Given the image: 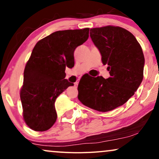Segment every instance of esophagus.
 Returning <instances> with one entry per match:
<instances>
[{
	"mask_svg": "<svg viewBox=\"0 0 159 159\" xmlns=\"http://www.w3.org/2000/svg\"><path fill=\"white\" fill-rule=\"evenodd\" d=\"M78 82H75V87H78Z\"/></svg>",
	"mask_w": 159,
	"mask_h": 159,
	"instance_id": "esophagus-1",
	"label": "esophagus"
}]
</instances>
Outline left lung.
Instances as JSON below:
<instances>
[{"mask_svg":"<svg viewBox=\"0 0 159 159\" xmlns=\"http://www.w3.org/2000/svg\"><path fill=\"white\" fill-rule=\"evenodd\" d=\"M90 37L107 65L110 77L80 81L78 98L86 106L107 112L121 106L137 90L143 79L145 57L136 38L120 27L90 30Z\"/></svg>","mask_w":159,"mask_h":159,"instance_id":"8db88e82","label":"left lung"}]
</instances>
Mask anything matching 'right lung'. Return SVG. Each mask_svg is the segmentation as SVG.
<instances>
[{"label": "right lung", "mask_w": 159, "mask_h": 159, "mask_svg": "<svg viewBox=\"0 0 159 159\" xmlns=\"http://www.w3.org/2000/svg\"><path fill=\"white\" fill-rule=\"evenodd\" d=\"M89 28L54 32L35 44L24 71L20 91L23 117L34 131L44 132L56 121L54 102L67 87L65 67H74V51L89 39Z\"/></svg>", "instance_id": "obj_1"}]
</instances>
